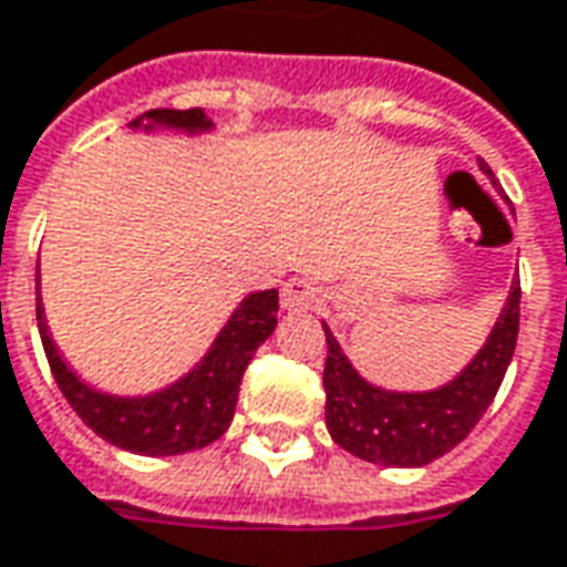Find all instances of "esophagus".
<instances>
[{
  "instance_id": "34e87169",
  "label": "esophagus",
  "mask_w": 567,
  "mask_h": 567,
  "mask_svg": "<svg viewBox=\"0 0 567 567\" xmlns=\"http://www.w3.org/2000/svg\"><path fill=\"white\" fill-rule=\"evenodd\" d=\"M321 300L319 285L312 279H303V276H295L282 285V307L291 309V312H307V309H316Z\"/></svg>"
}]
</instances>
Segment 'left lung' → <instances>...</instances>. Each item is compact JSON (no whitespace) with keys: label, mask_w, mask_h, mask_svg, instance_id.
<instances>
[{"label":"left lung","mask_w":567,"mask_h":567,"mask_svg":"<svg viewBox=\"0 0 567 567\" xmlns=\"http://www.w3.org/2000/svg\"><path fill=\"white\" fill-rule=\"evenodd\" d=\"M480 169L492 175L486 163ZM519 282L511 285L507 307L486 346L467 368L434 392H385L358 377L331 328L324 324V422L337 446L385 467H422L462 443L495 401L511 368L519 333Z\"/></svg>","instance_id":"1"}]
</instances>
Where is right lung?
I'll return each mask as SVG.
<instances>
[{"instance_id": "1", "label": "right lung", "mask_w": 567, "mask_h": 567, "mask_svg": "<svg viewBox=\"0 0 567 567\" xmlns=\"http://www.w3.org/2000/svg\"><path fill=\"white\" fill-rule=\"evenodd\" d=\"M142 121H148L145 130H151V124L187 130V133L212 127L203 109H151L133 121V127H140ZM276 312H279L276 288L248 295L230 316V321L224 324V331L218 333L206 358L185 380L173 382L169 389L148 394V398H115V394H103L84 385L66 368V361L60 358L48 333L42 303L35 297V319H39L44 355L69 406L100 437L140 455H178V452L203 450L221 437L234 419L239 382H243L248 361L258 352V346L276 331Z\"/></svg>"}]
</instances>
